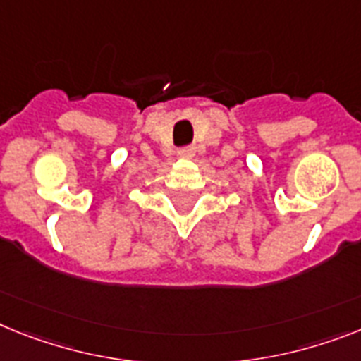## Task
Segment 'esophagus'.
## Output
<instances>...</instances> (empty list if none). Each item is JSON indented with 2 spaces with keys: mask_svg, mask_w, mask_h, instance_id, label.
<instances>
[{
  "mask_svg": "<svg viewBox=\"0 0 361 361\" xmlns=\"http://www.w3.org/2000/svg\"><path fill=\"white\" fill-rule=\"evenodd\" d=\"M178 156L187 157V159H189V157L195 156V150H192V148H183V150H180V152H178Z\"/></svg>",
  "mask_w": 361,
  "mask_h": 361,
  "instance_id": "obj_1",
  "label": "esophagus"
}]
</instances>
